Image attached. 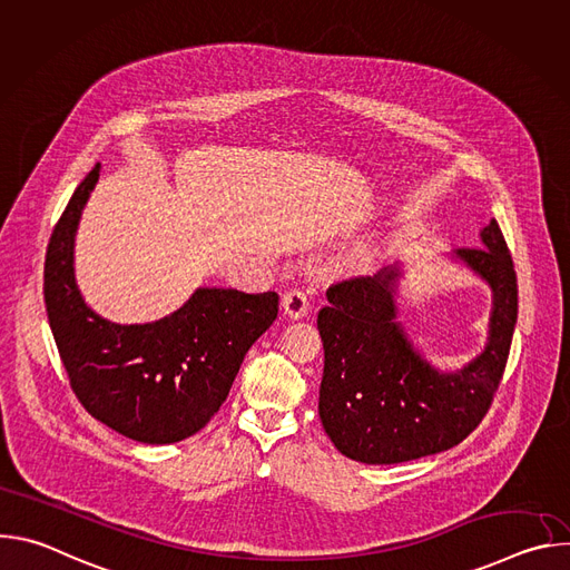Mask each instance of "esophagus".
<instances>
[{
  "label": "esophagus",
  "mask_w": 570,
  "mask_h": 570,
  "mask_svg": "<svg viewBox=\"0 0 570 570\" xmlns=\"http://www.w3.org/2000/svg\"><path fill=\"white\" fill-rule=\"evenodd\" d=\"M282 306H284V313L293 320L297 317H304L306 311H308V295L302 291V288H293L284 295L282 299Z\"/></svg>",
  "instance_id": "esophagus-1"
}]
</instances>
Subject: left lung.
Wrapping results in <instances>:
<instances>
[{
  "label": "left lung",
  "instance_id": "8db88e82",
  "mask_svg": "<svg viewBox=\"0 0 570 570\" xmlns=\"http://www.w3.org/2000/svg\"><path fill=\"white\" fill-rule=\"evenodd\" d=\"M484 248L455 255L494 288L487 350L458 374L433 370L394 322L396 271L350 277L327 288L317 313L324 345L320 420L334 446L365 464H394L460 444L487 415L501 385L519 286L497 220L482 229Z\"/></svg>",
  "mask_w": 570,
  "mask_h": 570
}]
</instances>
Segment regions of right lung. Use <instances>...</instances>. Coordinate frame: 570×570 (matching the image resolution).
<instances>
[{
	"instance_id": "1",
	"label": "right lung",
	"mask_w": 570,
	"mask_h": 570,
	"mask_svg": "<svg viewBox=\"0 0 570 570\" xmlns=\"http://www.w3.org/2000/svg\"><path fill=\"white\" fill-rule=\"evenodd\" d=\"M97 180L99 165L76 187L49 238V327L69 385L95 420L144 444L180 442L218 413L243 356L275 322L279 295L198 288L165 320H104L73 279V232Z\"/></svg>"
}]
</instances>
